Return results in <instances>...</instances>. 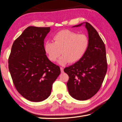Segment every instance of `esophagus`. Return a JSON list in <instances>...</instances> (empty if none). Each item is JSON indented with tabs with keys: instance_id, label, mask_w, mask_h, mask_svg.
Wrapping results in <instances>:
<instances>
[{
	"instance_id": "1",
	"label": "esophagus",
	"mask_w": 122,
	"mask_h": 122,
	"mask_svg": "<svg viewBox=\"0 0 122 122\" xmlns=\"http://www.w3.org/2000/svg\"><path fill=\"white\" fill-rule=\"evenodd\" d=\"M61 73H63L64 72V68L63 67H61Z\"/></svg>"
}]
</instances>
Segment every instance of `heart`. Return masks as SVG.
I'll list each match as a JSON object with an SVG mask.
<instances>
[{
    "label": "heart",
    "instance_id": "heart-1",
    "mask_svg": "<svg viewBox=\"0 0 122 122\" xmlns=\"http://www.w3.org/2000/svg\"><path fill=\"white\" fill-rule=\"evenodd\" d=\"M53 41H46L44 50L49 60L55 61L60 56L58 63L65 64L75 63L80 61L88 48L89 41L84 34H78L69 29H63L53 36Z\"/></svg>",
    "mask_w": 122,
    "mask_h": 122
}]
</instances>
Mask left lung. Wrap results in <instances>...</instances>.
Segmentation results:
<instances>
[{"label": "left lung", "instance_id": "8db88e82", "mask_svg": "<svg viewBox=\"0 0 122 122\" xmlns=\"http://www.w3.org/2000/svg\"><path fill=\"white\" fill-rule=\"evenodd\" d=\"M85 24L89 41L87 50L80 61L64 69L69 76V94L79 101L91 98L98 92L107 69L105 44L96 30L87 22Z\"/></svg>", "mask_w": 122, "mask_h": 122}]
</instances>
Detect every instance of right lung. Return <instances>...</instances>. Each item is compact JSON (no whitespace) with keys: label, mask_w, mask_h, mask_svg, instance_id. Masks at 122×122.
<instances>
[{"label":"right lung","mask_w":122,"mask_h":122,"mask_svg":"<svg viewBox=\"0 0 122 122\" xmlns=\"http://www.w3.org/2000/svg\"><path fill=\"white\" fill-rule=\"evenodd\" d=\"M50 27L29 26L14 41L8 58L9 71L17 91L31 102H41L50 95L61 73L44 50V39Z\"/></svg>","instance_id":"add662e5"}]
</instances>
